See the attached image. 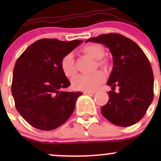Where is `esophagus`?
<instances>
[{"mask_svg": "<svg viewBox=\"0 0 161 161\" xmlns=\"http://www.w3.org/2000/svg\"><path fill=\"white\" fill-rule=\"evenodd\" d=\"M83 93L85 94V95H94V94L95 93V91H92V92H89V91H85Z\"/></svg>", "mask_w": 161, "mask_h": 161, "instance_id": "obj_1", "label": "esophagus"}]
</instances>
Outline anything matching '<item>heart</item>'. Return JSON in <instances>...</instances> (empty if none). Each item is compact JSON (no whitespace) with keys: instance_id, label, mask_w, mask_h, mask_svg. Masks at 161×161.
I'll use <instances>...</instances> for the list:
<instances>
[{"instance_id":"obj_1","label":"heart","mask_w":161,"mask_h":161,"mask_svg":"<svg viewBox=\"0 0 161 161\" xmlns=\"http://www.w3.org/2000/svg\"><path fill=\"white\" fill-rule=\"evenodd\" d=\"M83 52L90 55L93 58L98 60L97 64L103 68L108 67L109 62L106 59H102L105 51L104 48L99 44H90L82 48ZM60 68L65 76L73 78L76 73L75 60L73 53H67L62 58L60 61ZM105 79V75L103 72L97 71L92 74L79 75L73 80L72 85L76 90L82 91H94L101 84Z\"/></svg>"}]
</instances>
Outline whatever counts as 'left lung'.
I'll list each match as a JSON object with an SVG mask.
<instances>
[{
    "label": "left lung",
    "mask_w": 161,
    "mask_h": 161,
    "mask_svg": "<svg viewBox=\"0 0 161 161\" xmlns=\"http://www.w3.org/2000/svg\"><path fill=\"white\" fill-rule=\"evenodd\" d=\"M86 42L101 43L112 53L114 66L108 81L112 91L101 109L103 116L119 126L141 120L154 97V74L148 59L136 42L117 33L100 35ZM115 86L120 92H114Z\"/></svg>",
    "instance_id": "obj_1"
}]
</instances>
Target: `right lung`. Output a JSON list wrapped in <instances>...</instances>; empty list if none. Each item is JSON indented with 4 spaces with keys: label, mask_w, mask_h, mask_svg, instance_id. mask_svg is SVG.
I'll use <instances>...</instances> for the list:
<instances>
[{
    "label": "right lung",
    "mask_w": 161,
    "mask_h": 161,
    "mask_svg": "<svg viewBox=\"0 0 161 161\" xmlns=\"http://www.w3.org/2000/svg\"><path fill=\"white\" fill-rule=\"evenodd\" d=\"M82 42L43 38L32 44L16 60L11 92L16 110L32 126L53 130L73 114L82 93L63 90L70 82L62 72L60 61Z\"/></svg>",
    "instance_id": "right-lung-1"
}]
</instances>
